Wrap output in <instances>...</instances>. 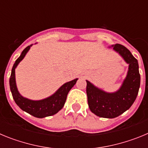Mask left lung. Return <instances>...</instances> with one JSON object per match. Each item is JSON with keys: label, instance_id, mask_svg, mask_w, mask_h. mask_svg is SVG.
Listing matches in <instances>:
<instances>
[{"label": "left lung", "instance_id": "1", "mask_svg": "<svg viewBox=\"0 0 148 148\" xmlns=\"http://www.w3.org/2000/svg\"><path fill=\"white\" fill-rule=\"evenodd\" d=\"M110 47H113L128 64L127 73L120 88L116 92H108L89 81L86 82L87 101L91 112L101 118L113 119L125 113L135 101L141 78L138 61L129 49L119 44Z\"/></svg>", "mask_w": 148, "mask_h": 148}]
</instances>
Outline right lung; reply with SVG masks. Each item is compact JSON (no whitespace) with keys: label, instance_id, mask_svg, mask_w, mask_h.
Listing matches in <instances>:
<instances>
[{"label":"right lung","instance_id":"obj_1","mask_svg":"<svg viewBox=\"0 0 148 148\" xmlns=\"http://www.w3.org/2000/svg\"><path fill=\"white\" fill-rule=\"evenodd\" d=\"M32 46V44H31L23 49L20 57L15 61L12 69L10 78V86L13 99L15 100L17 105L22 110L25 111L29 114L32 115L36 118L41 119L56 114L58 111L62 109L66 101L68 92L75 85L78 78L64 84L53 95L41 100H31L22 96L20 92H18L16 85L15 69L19 64V63L24 58Z\"/></svg>","mask_w":148,"mask_h":148}]
</instances>
